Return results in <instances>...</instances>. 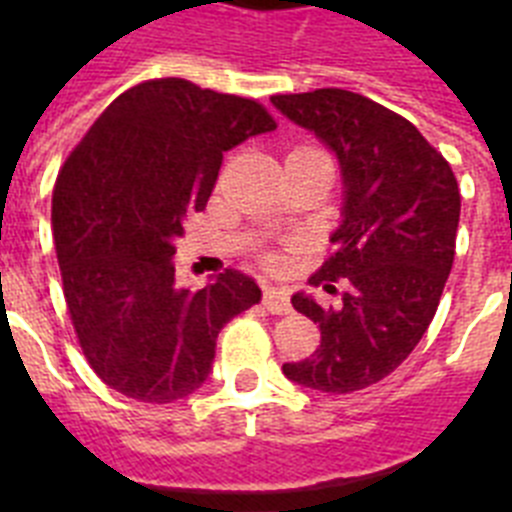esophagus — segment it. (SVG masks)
Instances as JSON below:
<instances>
[{"instance_id": "34e87169", "label": "esophagus", "mask_w": 512, "mask_h": 512, "mask_svg": "<svg viewBox=\"0 0 512 512\" xmlns=\"http://www.w3.org/2000/svg\"><path fill=\"white\" fill-rule=\"evenodd\" d=\"M264 307L271 315H289V312H292V302H289L287 289L264 287Z\"/></svg>"}]
</instances>
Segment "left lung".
<instances>
[{"instance_id":"1","label":"left lung","mask_w":512,"mask_h":512,"mask_svg":"<svg viewBox=\"0 0 512 512\" xmlns=\"http://www.w3.org/2000/svg\"><path fill=\"white\" fill-rule=\"evenodd\" d=\"M271 104L338 158L336 253L312 282L351 284L330 310L305 292L292 295L295 310L320 325V348L282 372L310 390H364L408 359L436 315L459 228L454 171L413 122L361 94L315 89L277 94Z\"/></svg>"}]
</instances>
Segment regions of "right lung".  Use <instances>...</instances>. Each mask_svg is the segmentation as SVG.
<instances>
[{"label":"right lung","mask_w":512,"mask_h":512,"mask_svg":"<svg viewBox=\"0 0 512 512\" xmlns=\"http://www.w3.org/2000/svg\"><path fill=\"white\" fill-rule=\"evenodd\" d=\"M277 122L259 102L184 79L143 81L97 117L53 189V238L81 351L107 387L174 402L212 372L217 333L261 300L225 269L176 287L184 220L205 210L223 153Z\"/></svg>","instance_id":"obj_1"}]
</instances>
